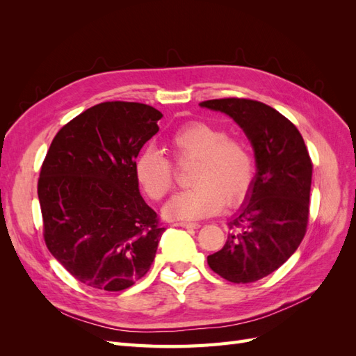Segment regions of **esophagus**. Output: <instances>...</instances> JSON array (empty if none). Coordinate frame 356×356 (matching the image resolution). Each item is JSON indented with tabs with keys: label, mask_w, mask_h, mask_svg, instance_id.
Here are the masks:
<instances>
[{
	"label": "esophagus",
	"mask_w": 356,
	"mask_h": 356,
	"mask_svg": "<svg viewBox=\"0 0 356 356\" xmlns=\"http://www.w3.org/2000/svg\"><path fill=\"white\" fill-rule=\"evenodd\" d=\"M177 225L182 229H187V230H197L200 227V224L197 222H177Z\"/></svg>",
	"instance_id": "esophagus-1"
}]
</instances>
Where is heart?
Listing matches in <instances>:
<instances>
[{
  "label": "heart",
  "instance_id": "obj_1",
  "mask_svg": "<svg viewBox=\"0 0 356 356\" xmlns=\"http://www.w3.org/2000/svg\"><path fill=\"white\" fill-rule=\"evenodd\" d=\"M169 145L178 163L196 160L190 190L172 197L163 208L170 220L195 221L211 217L227 203H241L252 188L255 159L243 139L207 122H188L170 135ZM135 177L147 195L159 200L174 187V166L154 147L135 159Z\"/></svg>",
  "mask_w": 356,
  "mask_h": 356
}]
</instances>
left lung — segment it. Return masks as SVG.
<instances>
[{
	"mask_svg": "<svg viewBox=\"0 0 356 356\" xmlns=\"http://www.w3.org/2000/svg\"><path fill=\"white\" fill-rule=\"evenodd\" d=\"M199 105L242 127L257 163L250 195L229 222L227 242L208 255V264L229 282H255L281 267L305 238L314 165L298 129L272 106L243 98Z\"/></svg>",
	"mask_w": 356,
	"mask_h": 356,
	"instance_id": "left-lung-1",
	"label": "left lung"
}]
</instances>
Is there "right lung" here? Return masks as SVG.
Listing matches in <instances>:
<instances>
[{
    "instance_id": "add662e5",
    "label": "right lung",
    "mask_w": 356,
    "mask_h": 356,
    "mask_svg": "<svg viewBox=\"0 0 356 356\" xmlns=\"http://www.w3.org/2000/svg\"><path fill=\"white\" fill-rule=\"evenodd\" d=\"M161 117L145 104L102 102L53 138L38 179L42 234L84 285L126 289L154 261L165 227L139 193L134 166Z\"/></svg>"
}]
</instances>
